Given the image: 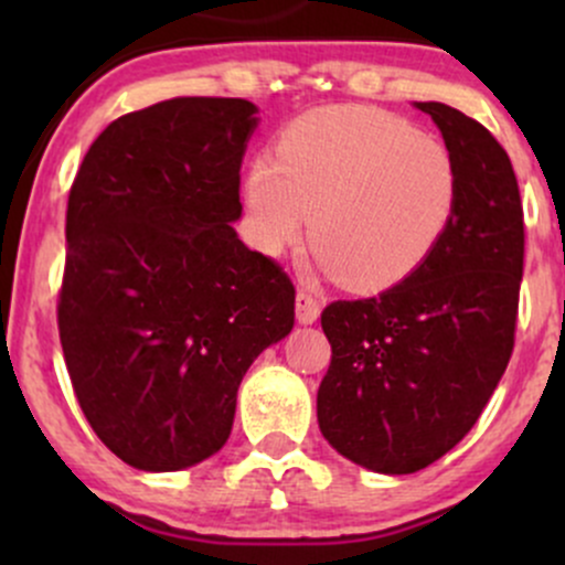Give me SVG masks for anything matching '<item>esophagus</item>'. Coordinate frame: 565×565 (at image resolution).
Instances as JSON below:
<instances>
[{
  "label": "esophagus",
  "mask_w": 565,
  "mask_h": 565,
  "mask_svg": "<svg viewBox=\"0 0 565 565\" xmlns=\"http://www.w3.org/2000/svg\"><path fill=\"white\" fill-rule=\"evenodd\" d=\"M295 308H297V321H300V323H313L316 319H319V313H321L319 297L310 295L308 289L297 291Z\"/></svg>",
  "instance_id": "34e87169"
}]
</instances>
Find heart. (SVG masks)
<instances>
[{"label": "heart", "instance_id": "heart-1", "mask_svg": "<svg viewBox=\"0 0 565 565\" xmlns=\"http://www.w3.org/2000/svg\"><path fill=\"white\" fill-rule=\"evenodd\" d=\"M255 242L268 255L308 242L348 289L374 291L436 249L457 206L449 148L401 116L366 106L305 114L284 129L276 159L246 172Z\"/></svg>", "mask_w": 565, "mask_h": 565}]
</instances>
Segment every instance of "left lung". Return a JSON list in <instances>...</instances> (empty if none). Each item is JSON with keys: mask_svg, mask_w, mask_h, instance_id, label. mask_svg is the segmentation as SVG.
Masks as SVG:
<instances>
[{"mask_svg": "<svg viewBox=\"0 0 565 565\" xmlns=\"http://www.w3.org/2000/svg\"><path fill=\"white\" fill-rule=\"evenodd\" d=\"M430 114L457 164L449 228L404 281L321 313L332 364L319 427L361 468L406 476L478 423L515 345L523 206L510 157L481 121L446 103Z\"/></svg>", "mask_w": 565, "mask_h": 565, "instance_id": "1", "label": "left lung"}]
</instances>
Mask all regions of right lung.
<instances>
[{"instance_id":"right-lung-1","label":"right lung","mask_w":565,"mask_h":565,"mask_svg":"<svg viewBox=\"0 0 565 565\" xmlns=\"http://www.w3.org/2000/svg\"><path fill=\"white\" fill-rule=\"evenodd\" d=\"M255 114L242 97L125 114L71 185L57 332L84 417L138 470L223 449L246 369L295 327L291 278L231 225Z\"/></svg>"}]
</instances>
